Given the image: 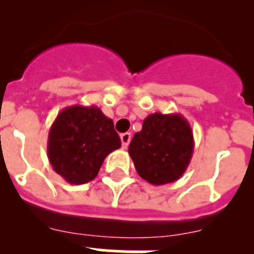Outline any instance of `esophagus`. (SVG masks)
<instances>
[{
  "mask_svg": "<svg viewBox=\"0 0 254 254\" xmlns=\"http://www.w3.org/2000/svg\"><path fill=\"white\" fill-rule=\"evenodd\" d=\"M121 141H122V147L126 149V147L128 146L129 141H131V133H129V132H126V133L121 134Z\"/></svg>",
  "mask_w": 254,
  "mask_h": 254,
  "instance_id": "1",
  "label": "esophagus"
}]
</instances>
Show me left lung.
Wrapping results in <instances>:
<instances>
[{
  "instance_id": "left-lung-1",
  "label": "left lung",
  "mask_w": 254,
  "mask_h": 254,
  "mask_svg": "<svg viewBox=\"0 0 254 254\" xmlns=\"http://www.w3.org/2000/svg\"><path fill=\"white\" fill-rule=\"evenodd\" d=\"M194 141L182 114L152 113L145 118L128 146L138 176L154 186L178 181L187 169Z\"/></svg>"
}]
</instances>
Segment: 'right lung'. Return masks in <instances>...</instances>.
I'll return each mask as SVG.
<instances>
[{
	"label": "right lung",
	"instance_id": "right-lung-1",
	"mask_svg": "<svg viewBox=\"0 0 254 254\" xmlns=\"http://www.w3.org/2000/svg\"><path fill=\"white\" fill-rule=\"evenodd\" d=\"M121 147L113 121L95 105L61 111L49 129L48 159L55 172L71 185L93 181L103 161Z\"/></svg>",
	"mask_w": 254,
	"mask_h": 254
}]
</instances>
